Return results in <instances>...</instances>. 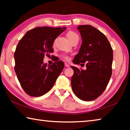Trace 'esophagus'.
I'll list each match as a JSON object with an SVG mask.
<instances>
[{
	"instance_id": "1",
	"label": "esophagus",
	"mask_w": 130,
	"mask_h": 130,
	"mask_svg": "<svg viewBox=\"0 0 130 130\" xmlns=\"http://www.w3.org/2000/svg\"><path fill=\"white\" fill-rule=\"evenodd\" d=\"M65 65L66 67H70L69 65L68 64V63H65Z\"/></svg>"
}]
</instances>
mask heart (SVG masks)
I'll list each match as a JSON object with an SVG mask.
<instances>
[{
    "label": "heart",
    "instance_id": "heart-1",
    "mask_svg": "<svg viewBox=\"0 0 130 130\" xmlns=\"http://www.w3.org/2000/svg\"><path fill=\"white\" fill-rule=\"evenodd\" d=\"M67 37L68 38V39H69L70 41H71L72 40H73V39L76 38H79L78 36L76 33V32H74V31H72L68 32L67 34ZM62 57L63 58H65V60H68L69 59V57L67 56H63Z\"/></svg>",
    "mask_w": 130,
    "mask_h": 130
}]
</instances>
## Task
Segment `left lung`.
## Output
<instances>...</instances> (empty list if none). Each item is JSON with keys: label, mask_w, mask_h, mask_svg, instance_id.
<instances>
[{"label": "left lung", "mask_w": 130, "mask_h": 130, "mask_svg": "<svg viewBox=\"0 0 130 130\" xmlns=\"http://www.w3.org/2000/svg\"><path fill=\"white\" fill-rule=\"evenodd\" d=\"M82 43L73 60L74 64L86 63L87 69L72 66L71 78L74 94L84 101H92L106 88L112 74L113 50L104 34L91 25L78 26Z\"/></svg>", "instance_id": "obj_1"}]
</instances>
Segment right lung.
<instances>
[{
  "label": "right lung",
  "mask_w": 130,
  "mask_h": 130,
  "mask_svg": "<svg viewBox=\"0 0 130 130\" xmlns=\"http://www.w3.org/2000/svg\"><path fill=\"white\" fill-rule=\"evenodd\" d=\"M65 27H38L29 30L18 44L14 53L15 71L21 87L29 96L39 97L49 92L62 72L64 63H43L45 56L54 52L53 45Z\"/></svg>",
  "instance_id": "add662e5"
}]
</instances>
